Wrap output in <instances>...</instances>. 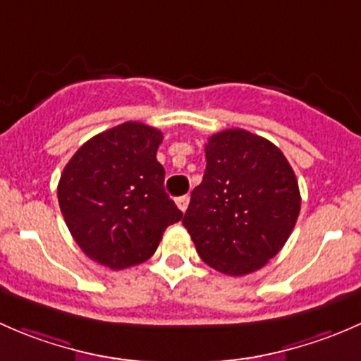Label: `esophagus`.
Segmentation results:
<instances>
[{
    "instance_id": "34e87169",
    "label": "esophagus",
    "mask_w": 361,
    "mask_h": 361,
    "mask_svg": "<svg viewBox=\"0 0 361 361\" xmlns=\"http://www.w3.org/2000/svg\"><path fill=\"white\" fill-rule=\"evenodd\" d=\"M188 202H190V197H188V195H181V197L176 199V206L180 207V211H183V213L187 211Z\"/></svg>"
}]
</instances>
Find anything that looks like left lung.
<instances>
[{
    "instance_id": "left-lung-1",
    "label": "left lung",
    "mask_w": 361,
    "mask_h": 361,
    "mask_svg": "<svg viewBox=\"0 0 361 361\" xmlns=\"http://www.w3.org/2000/svg\"><path fill=\"white\" fill-rule=\"evenodd\" d=\"M206 171L183 216L199 257L228 276L264 267L300 213L292 166L265 137L227 129L207 140Z\"/></svg>"
}]
</instances>
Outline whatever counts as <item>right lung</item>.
<instances>
[{
    "mask_svg": "<svg viewBox=\"0 0 361 361\" xmlns=\"http://www.w3.org/2000/svg\"><path fill=\"white\" fill-rule=\"evenodd\" d=\"M162 133L126 122L90 137L57 185L61 213L76 245L113 271L147 262L183 213L164 190Z\"/></svg>",
    "mask_w": 361,
    "mask_h": 361,
    "instance_id": "1",
    "label": "right lung"
}]
</instances>
